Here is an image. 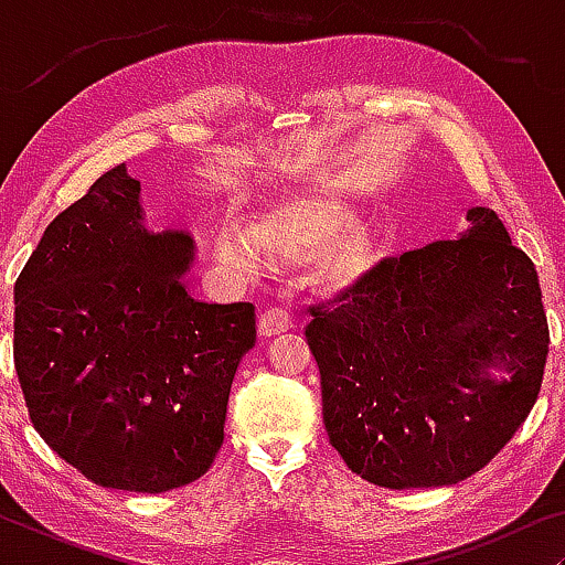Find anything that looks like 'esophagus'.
<instances>
[{"label":"esophagus","mask_w":565,"mask_h":565,"mask_svg":"<svg viewBox=\"0 0 565 565\" xmlns=\"http://www.w3.org/2000/svg\"><path fill=\"white\" fill-rule=\"evenodd\" d=\"M292 327H296V319H292V313L288 311V308L269 306L259 316V334L262 337H275V334H280V331H288Z\"/></svg>","instance_id":"obj_1"}]
</instances>
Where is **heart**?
I'll return each instance as SVG.
<instances>
[{
	"mask_svg": "<svg viewBox=\"0 0 565 565\" xmlns=\"http://www.w3.org/2000/svg\"><path fill=\"white\" fill-rule=\"evenodd\" d=\"M347 211L344 200L329 192H288L249 221L223 223L215 254L238 277L265 273L269 259H306L321 285L344 288L358 282L373 259V231L365 221L347 218Z\"/></svg>",
	"mask_w": 565,
	"mask_h": 565,
	"instance_id": "b5f03b06",
	"label": "heart"
}]
</instances>
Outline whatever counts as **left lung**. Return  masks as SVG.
Here are the masks:
<instances>
[{
	"instance_id": "left-lung-1",
	"label": "left lung",
	"mask_w": 565,
	"mask_h": 565,
	"mask_svg": "<svg viewBox=\"0 0 565 565\" xmlns=\"http://www.w3.org/2000/svg\"><path fill=\"white\" fill-rule=\"evenodd\" d=\"M468 221L460 238L383 259L308 308L329 443L385 489L478 473L543 385L551 331L535 265L491 207Z\"/></svg>"
}]
</instances>
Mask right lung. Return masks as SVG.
Instances as JSON below:
<instances>
[{
    "instance_id": "1",
    "label": "right lung",
    "mask_w": 565,
    "mask_h": 565,
    "mask_svg": "<svg viewBox=\"0 0 565 565\" xmlns=\"http://www.w3.org/2000/svg\"><path fill=\"white\" fill-rule=\"evenodd\" d=\"M138 195L118 164L49 223L14 282L12 354L58 458L105 489L161 493L213 466L257 316L190 296L192 238L146 231Z\"/></svg>"
}]
</instances>
